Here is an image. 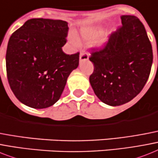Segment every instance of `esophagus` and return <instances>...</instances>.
Returning a JSON list of instances; mask_svg holds the SVG:
<instances>
[{
  "mask_svg": "<svg viewBox=\"0 0 158 158\" xmlns=\"http://www.w3.org/2000/svg\"><path fill=\"white\" fill-rule=\"evenodd\" d=\"M88 57H89V54L88 52H85L84 50H83L81 52H80V55H79V60L80 61H87L88 60Z\"/></svg>",
  "mask_w": 158,
  "mask_h": 158,
  "instance_id": "obj_1",
  "label": "esophagus"
}]
</instances>
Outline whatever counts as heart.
<instances>
[{"label": "heart", "instance_id": "b5f03b06", "mask_svg": "<svg viewBox=\"0 0 158 158\" xmlns=\"http://www.w3.org/2000/svg\"><path fill=\"white\" fill-rule=\"evenodd\" d=\"M101 33H102V29L99 27H94V28H87V29H83L81 31V35L83 39L87 40V41H93L97 38L101 36ZM107 37L106 35L103 36V38L101 40V43H104L106 41ZM73 42L75 44H79V41L75 39H73Z\"/></svg>", "mask_w": 158, "mask_h": 158}]
</instances>
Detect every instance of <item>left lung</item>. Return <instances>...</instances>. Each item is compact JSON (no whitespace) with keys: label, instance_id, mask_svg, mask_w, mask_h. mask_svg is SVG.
I'll use <instances>...</instances> for the list:
<instances>
[{"label":"left lung","instance_id":"obj_1","mask_svg":"<svg viewBox=\"0 0 158 158\" xmlns=\"http://www.w3.org/2000/svg\"><path fill=\"white\" fill-rule=\"evenodd\" d=\"M122 26L103 48L93 50L89 60L94 70L89 77L95 94L102 102L117 106L141 92L152 64V49L144 26L133 15H123Z\"/></svg>","mask_w":158,"mask_h":158}]
</instances>
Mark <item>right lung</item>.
<instances>
[{"label": "right lung", "mask_w": 158, "mask_h": 158, "mask_svg": "<svg viewBox=\"0 0 158 158\" xmlns=\"http://www.w3.org/2000/svg\"><path fill=\"white\" fill-rule=\"evenodd\" d=\"M68 23L62 20L31 19L10 36L6 50V72L17 99L34 109H44L59 100L79 52L68 55Z\"/></svg>", "instance_id": "1"}]
</instances>
